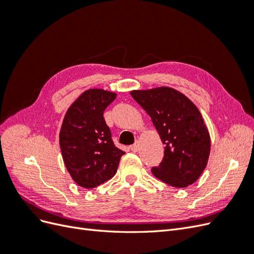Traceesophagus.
<instances>
[{"instance_id":"1","label":"esophagus","mask_w":254,"mask_h":254,"mask_svg":"<svg viewBox=\"0 0 254 254\" xmlns=\"http://www.w3.org/2000/svg\"><path fill=\"white\" fill-rule=\"evenodd\" d=\"M130 149H131V150L134 151V152L139 151V150H140V142H139V141H135V143H134L133 145L130 146Z\"/></svg>"}]
</instances>
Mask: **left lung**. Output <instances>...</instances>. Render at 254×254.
Wrapping results in <instances>:
<instances>
[{"label": "left lung", "instance_id": "left-lung-1", "mask_svg": "<svg viewBox=\"0 0 254 254\" xmlns=\"http://www.w3.org/2000/svg\"><path fill=\"white\" fill-rule=\"evenodd\" d=\"M130 94L151 118L165 145L162 162L151 168L152 174L174 188L193 184L204 171L211 149L200 111L173 88L133 90Z\"/></svg>", "mask_w": 254, "mask_h": 254}]
</instances>
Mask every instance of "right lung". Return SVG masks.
I'll return each mask as SVG.
<instances>
[{"label":"right lung","instance_id":"obj_1","mask_svg":"<svg viewBox=\"0 0 254 254\" xmlns=\"http://www.w3.org/2000/svg\"><path fill=\"white\" fill-rule=\"evenodd\" d=\"M117 94L89 89L67 109L61 125L59 144L72 179L84 189L110 180L118 171L124 151L115 147L104 111Z\"/></svg>","mask_w":254,"mask_h":254}]
</instances>
